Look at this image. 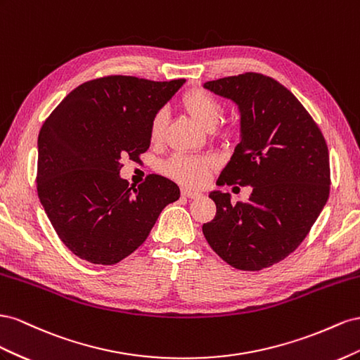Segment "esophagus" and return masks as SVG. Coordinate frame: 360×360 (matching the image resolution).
<instances>
[{
	"instance_id": "obj_1",
	"label": "esophagus",
	"mask_w": 360,
	"mask_h": 360,
	"mask_svg": "<svg viewBox=\"0 0 360 360\" xmlns=\"http://www.w3.org/2000/svg\"><path fill=\"white\" fill-rule=\"evenodd\" d=\"M181 193H182V196H186V198H188V199H199V198H202V193L198 191V190L182 188Z\"/></svg>"
}]
</instances>
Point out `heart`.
Segmentation results:
<instances>
[{
    "mask_svg": "<svg viewBox=\"0 0 360 360\" xmlns=\"http://www.w3.org/2000/svg\"><path fill=\"white\" fill-rule=\"evenodd\" d=\"M181 105L196 119L202 127L212 128L223 116V104L217 96L203 89H193L181 96ZM167 125V115L158 110L152 115L149 122V136L152 141H160ZM215 167V160L210 155H184L176 153L162 164V172L190 187H199L210 178Z\"/></svg>",
    "mask_w": 360,
    "mask_h": 360,
    "instance_id": "obj_1",
    "label": "heart"
}]
</instances>
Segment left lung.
I'll return each mask as SVG.
<instances>
[{
    "label": "left lung",
    "instance_id": "obj_1",
    "mask_svg": "<svg viewBox=\"0 0 360 360\" xmlns=\"http://www.w3.org/2000/svg\"><path fill=\"white\" fill-rule=\"evenodd\" d=\"M237 102L243 139L217 186H250L249 200L212 191L215 217L202 231L231 266L259 271L291 255L309 233L330 193L328 149L321 129L279 81L244 72L205 83Z\"/></svg>",
    "mask_w": 360,
    "mask_h": 360
}]
</instances>
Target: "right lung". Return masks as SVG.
Returning <instances> with one entry per match:
<instances>
[{
  "label": "right lung",
  "instance_id": "add662e5",
  "mask_svg": "<svg viewBox=\"0 0 360 360\" xmlns=\"http://www.w3.org/2000/svg\"><path fill=\"white\" fill-rule=\"evenodd\" d=\"M186 79L105 75L60 102L39 132L36 187L66 248L95 265L125 259L145 243L160 212L179 199L173 181L148 174L139 187L119 176L120 160L150 145L149 122Z\"/></svg>",
  "mask_w": 360,
  "mask_h": 360
}]
</instances>
